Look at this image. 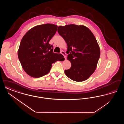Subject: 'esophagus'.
<instances>
[{
	"label": "esophagus",
	"instance_id": "34e87169",
	"mask_svg": "<svg viewBox=\"0 0 124 124\" xmlns=\"http://www.w3.org/2000/svg\"><path fill=\"white\" fill-rule=\"evenodd\" d=\"M61 53L64 56L65 59H66V53H65V52H64V51H62L61 52Z\"/></svg>",
	"mask_w": 124,
	"mask_h": 124
}]
</instances>
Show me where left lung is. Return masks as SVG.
Here are the masks:
<instances>
[{
    "label": "left lung",
    "mask_w": 124,
    "mask_h": 124,
    "mask_svg": "<svg viewBox=\"0 0 124 124\" xmlns=\"http://www.w3.org/2000/svg\"><path fill=\"white\" fill-rule=\"evenodd\" d=\"M58 31L67 45V59L71 68L65 70L71 79L81 82L94 72L100 57V48L91 30L83 25L59 26Z\"/></svg>",
    "instance_id": "obj_1"
}]
</instances>
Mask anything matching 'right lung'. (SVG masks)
I'll list each match as a JSON object with an SVG mask.
<instances>
[{
	"label": "right lung",
	"mask_w": 124,
	"mask_h": 124,
	"mask_svg": "<svg viewBox=\"0 0 124 124\" xmlns=\"http://www.w3.org/2000/svg\"><path fill=\"white\" fill-rule=\"evenodd\" d=\"M58 26L46 24L30 29L22 38L18 55L24 71L31 77L39 78L49 72L52 64L62 61L64 56L54 53L49 41L56 33Z\"/></svg>",
	"instance_id": "right-lung-1"
}]
</instances>
